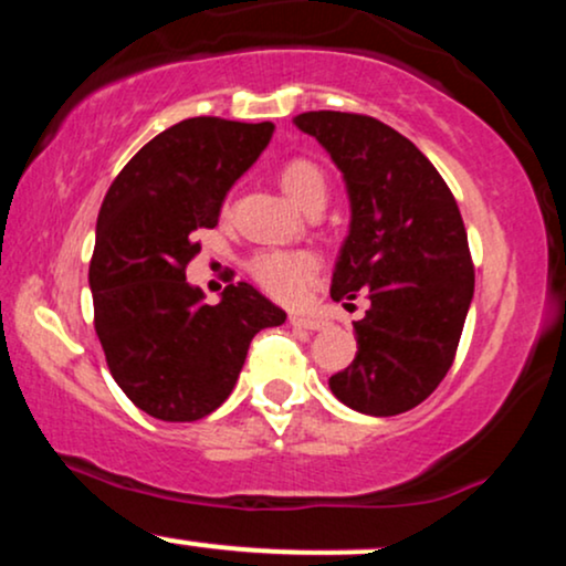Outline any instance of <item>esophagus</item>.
<instances>
[{"mask_svg": "<svg viewBox=\"0 0 566 566\" xmlns=\"http://www.w3.org/2000/svg\"><path fill=\"white\" fill-rule=\"evenodd\" d=\"M290 324L295 329H322L324 322L319 316H305V314H290Z\"/></svg>", "mask_w": 566, "mask_h": 566, "instance_id": "1", "label": "esophagus"}]
</instances>
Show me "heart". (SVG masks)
<instances>
[{
  "label": "heart",
  "instance_id": "obj_1",
  "mask_svg": "<svg viewBox=\"0 0 566 566\" xmlns=\"http://www.w3.org/2000/svg\"><path fill=\"white\" fill-rule=\"evenodd\" d=\"M284 191L290 193L297 205L311 207L316 201L327 199V175L316 161L295 157L284 161L279 172ZM322 261L311 250H261L252 255L250 276L255 279L271 297L284 303H295L308 292L319 274Z\"/></svg>",
  "mask_w": 566,
  "mask_h": 566
}]
</instances>
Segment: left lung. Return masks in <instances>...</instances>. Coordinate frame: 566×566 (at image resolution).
I'll return each instance as SVG.
<instances>
[{
  "instance_id": "left-lung-1",
  "label": "left lung",
  "mask_w": 566,
  "mask_h": 566,
  "mask_svg": "<svg viewBox=\"0 0 566 566\" xmlns=\"http://www.w3.org/2000/svg\"><path fill=\"white\" fill-rule=\"evenodd\" d=\"M295 125L327 148L348 188L350 231L329 295L369 301L354 322V361L329 388L356 412H407L450 373L473 297L458 201L423 151L375 116L305 112Z\"/></svg>"
}]
</instances>
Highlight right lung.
I'll list each match as a JSON object with an SVG mask.
<instances>
[{"label":"right lung","instance_id":"1","mask_svg":"<svg viewBox=\"0 0 566 566\" xmlns=\"http://www.w3.org/2000/svg\"><path fill=\"white\" fill-rule=\"evenodd\" d=\"M274 125L193 116L127 161L97 212L90 261L95 333L116 386L167 423H191L229 399L252 337L287 314L252 284L201 303L186 282L201 229H216L226 193L255 165Z\"/></svg>","mask_w":566,"mask_h":566}]
</instances>
